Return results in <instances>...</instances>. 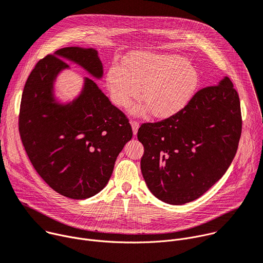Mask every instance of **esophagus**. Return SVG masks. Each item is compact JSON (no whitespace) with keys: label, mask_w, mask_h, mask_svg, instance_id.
Here are the masks:
<instances>
[{"label":"esophagus","mask_w":263,"mask_h":263,"mask_svg":"<svg viewBox=\"0 0 263 263\" xmlns=\"http://www.w3.org/2000/svg\"><path fill=\"white\" fill-rule=\"evenodd\" d=\"M130 124H131L132 130H133V134H134V135H136V134H137V131H138V127H139L138 122H136V121H131V122H130Z\"/></svg>","instance_id":"34e87169"}]
</instances>
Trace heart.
Returning a JSON list of instances; mask_svg holds the SVG:
<instances>
[{"label":"heart","mask_w":263,"mask_h":263,"mask_svg":"<svg viewBox=\"0 0 263 263\" xmlns=\"http://www.w3.org/2000/svg\"><path fill=\"white\" fill-rule=\"evenodd\" d=\"M127 67L114 63L108 70L107 87L112 102L127 107L141 97L156 118H168L181 111L192 100L199 84L196 69L186 59L176 54L135 53L126 61ZM147 110L139 106L134 113Z\"/></svg>","instance_id":"b5f03b06"}]
</instances>
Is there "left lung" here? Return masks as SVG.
I'll use <instances>...</instances> for the list:
<instances>
[{"label":"left lung","instance_id":"1","mask_svg":"<svg viewBox=\"0 0 263 263\" xmlns=\"http://www.w3.org/2000/svg\"><path fill=\"white\" fill-rule=\"evenodd\" d=\"M241 129L239 97L228 77L197 91L175 115L142 124L140 169L151 193L170 204L200 197L229 169Z\"/></svg>","mask_w":263,"mask_h":263}]
</instances>
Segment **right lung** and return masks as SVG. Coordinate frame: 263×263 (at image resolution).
Wrapping results in <instances>:
<instances>
[{"mask_svg":"<svg viewBox=\"0 0 263 263\" xmlns=\"http://www.w3.org/2000/svg\"><path fill=\"white\" fill-rule=\"evenodd\" d=\"M73 62L97 79L103 64L93 48L66 47L40 60L24 87L18 131L35 171L55 192L72 199L94 196L106 186L116 157L132 138L127 116L91 79L76 99L55 101L53 83Z\"/></svg>","mask_w":263,"mask_h":263,"instance_id":"obj_1","label":"right lung"}]
</instances>
